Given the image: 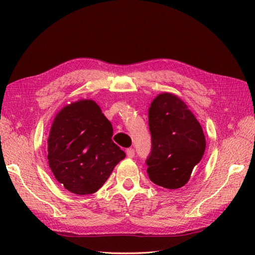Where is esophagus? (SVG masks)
I'll use <instances>...</instances> for the list:
<instances>
[{
	"label": "esophagus",
	"mask_w": 255,
	"mask_h": 255,
	"mask_svg": "<svg viewBox=\"0 0 255 255\" xmlns=\"http://www.w3.org/2000/svg\"><path fill=\"white\" fill-rule=\"evenodd\" d=\"M126 153H127L128 158H133V156H134V149L133 148H128L126 150Z\"/></svg>",
	"instance_id": "1"
}]
</instances>
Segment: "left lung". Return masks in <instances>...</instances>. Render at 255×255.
<instances>
[{"mask_svg": "<svg viewBox=\"0 0 255 255\" xmlns=\"http://www.w3.org/2000/svg\"><path fill=\"white\" fill-rule=\"evenodd\" d=\"M149 129L151 152L145 163L150 180L169 189L184 186L205 152L200 124L181 99L162 93L149 108Z\"/></svg>", "mask_w": 255, "mask_h": 255, "instance_id": "1", "label": "left lung"}]
</instances>
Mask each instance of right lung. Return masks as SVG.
<instances>
[{"instance_id":"obj_1","label":"right lung","mask_w":255,"mask_h":255,"mask_svg":"<svg viewBox=\"0 0 255 255\" xmlns=\"http://www.w3.org/2000/svg\"><path fill=\"white\" fill-rule=\"evenodd\" d=\"M112 136V124L94 101L63 107L48 138V162L56 180L78 195L99 191L126 156Z\"/></svg>"}]
</instances>
